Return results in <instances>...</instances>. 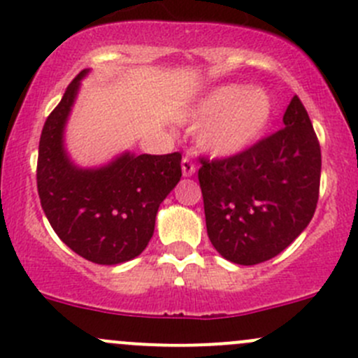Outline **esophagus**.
I'll list each match as a JSON object with an SVG mask.
<instances>
[{
  "instance_id": "obj_1",
  "label": "esophagus",
  "mask_w": 358,
  "mask_h": 358,
  "mask_svg": "<svg viewBox=\"0 0 358 358\" xmlns=\"http://www.w3.org/2000/svg\"><path fill=\"white\" fill-rule=\"evenodd\" d=\"M182 173H183V176H187V178H189V176H192L194 173H196V166H194V162L190 161L189 157H183Z\"/></svg>"
}]
</instances>
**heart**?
I'll list each match as a JSON object with an SVG mask.
<instances>
[{"instance_id":"1","label":"heart","mask_w":358,"mask_h":358,"mask_svg":"<svg viewBox=\"0 0 358 358\" xmlns=\"http://www.w3.org/2000/svg\"><path fill=\"white\" fill-rule=\"evenodd\" d=\"M273 117L271 96L259 87L220 85L208 92L190 112L204 122L199 143L215 157H232L248 150L266 133Z\"/></svg>"}]
</instances>
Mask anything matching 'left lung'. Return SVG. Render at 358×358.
Segmentation results:
<instances>
[{
  "label": "left lung",
  "instance_id": "1",
  "mask_svg": "<svg viewBox=\"0 0 358 358\" xmlns=\"http://www.w3.org/2000/svg\"><path fill=\"white\" fill-rule=\"evenodd\" d=\"M320 171V143L294 96L283 129L232 157L201 159L197 178L211 245L241 266L278 255L313 218Z\"/></svg>",
  "mask_w": 358,
  "mask_h": 358
}]
</instances>
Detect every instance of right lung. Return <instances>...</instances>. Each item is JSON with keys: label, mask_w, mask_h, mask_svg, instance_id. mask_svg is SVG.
Listing matches in <instances>:
<instances>
[{"label": "right lung", "mask_w": 358, "mask_h": 358, "mask_svg": "<svg viewBox=\"0 0 358 358\" xmlns=\"http://www.w3.org/2000/svg\"><path fill=\"white\" fill-rule=\"evenodd\" d=\"M87 73L83 69L75 76L45 120L38 148V194L62 243L91 262L115 266L147 248L159 206L182 176V154L126 152L103 168H76L62 136Z\"/></svg>", "instance_id": "add662e5"}]
</instances>
